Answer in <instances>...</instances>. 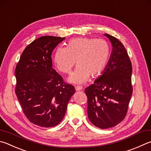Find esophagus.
I'll list each match as a JSON object with an SVG mask.
<instances>
[{"instance_id": "34e87169", "label": "esophagus", "mask_w": 151, "mask_h": 151, "mask_svg": "<svg viewBox=\"0 0 151 151\" xmlns=\"http://www.w3.org/2000/svg\"><path fill=\"white\" fill-rule=\"evenodd\" d=\"M75 90L76 91H80V90H83V87L81 86H75Z\"/></svg>"}]
</instances>
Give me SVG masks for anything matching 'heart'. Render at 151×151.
<instances>
[{
	"label": "heart",
	"instance_id": "1",
	"mask_svg": "<svg viewBox=\"0 0 151 151\" xmlns=\"http://www.w3.org/2000/svg\"><path fill=\"white\" fill-rule=\"evenodd\" d=\"M109 57L110 47L106 41L78 37L69 41L67 47H57L53 63L60 72L68 73L76 61L78 66L71 73L68 81L70 83L81 84L87 81L90 76H99L108 65Z\"/></svg>",
	"mask_w": 151,
	"mask_h": 151
}]
</instances>
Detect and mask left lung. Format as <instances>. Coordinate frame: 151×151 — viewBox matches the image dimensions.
<instances>
[{"label": "left lung", "mask_w": 151, "mask_h": 151, "mask_svg": "<svg viewBox=\"0 0 151 151\" xmlns=\"http://www.w3.org/2000/svg\"><path fill=\"white\" fill-rule=\"evenodd\" d=\"M104 35L113 47L109 61L102 75L84 90L88 119L100 129L114 127L125 118L133 92L132 65L127 51L117 38Z\"/></svg>", "instance_id": "8db88e82"}]
</instances>
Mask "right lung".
Instances as JSON below:
<instances>
[{
    "instance_id": "obj_1",
    "label": "right lung",
    "mask_w": 151,
    "mask_h": 151,
    "mask_svg": "<svg viewBox=\"0 0 151 151\" xmlns=\"http://www.w3.org/2000/svg\"><path fill=\"white\" fill-rule=\"evenodd\" d=\"M65 39L37 38L24 49L16 67L15 92L22 110L30 122L42 127H54L62 121L75 92L52 67V52Z\"/></svg>"
}]
</instances>
